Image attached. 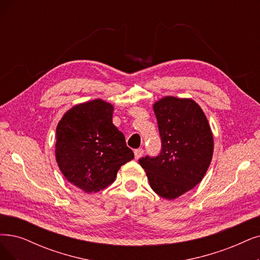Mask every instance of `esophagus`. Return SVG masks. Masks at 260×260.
I'll list each match as a JSON object with an SVG mask.
<instances>
[{
    "instance_id": "1",
    "label": "esophagus",
    "mask_w": 260,
    "mask_h": 260,
    "mask_svg": "<svg viewBox=\"0 0 260 260\" xmlns=\"http://www.w3.org/2000/svg\"><path fill=\"white\" fill-rule=\"evenodd\" d=\"M143 153H144V150L142 148H138L134 150V157H136V159H140L143 155Z\"/></svg>"
}]
</instances>
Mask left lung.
I'll list each match as a JSON object with an SVG mask.
<instances>
[{
    "mask_svg": "<svg viewBox=\"0 0 260 260\" xmlns=\"http://www.w3.org/2000/svg\"><path fill=\"white\" fill-rule=\"evenodd\" d=\"M162 143L155 158L146 155L140 164L151 189L175 200L199 184L213 154V136L205 113L188 98L164 97L153 105Z\"/></svg>",
    "mask_w": 260,
    "mask_h": 260,
    "instance_id": "left-lung-1",
    "label": "left lung"
}]
</instances>
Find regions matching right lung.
<instances>
[{"label":"right lung","instance_id":"obj_1","mask_svg":"<svg viewBox=\"0 0 260 260\" xmlns=\"http://www.w3.org/2000/svg\"><path fill=\"white\" fill-rule=\"evenodd\" d=\"M111 103L95 99L67 111L56 127L55 158L65 178L86 193L107 188L134 158L112 121Z\"/></svg>","mask_w":260,"mask_h":260}]
</instances>
